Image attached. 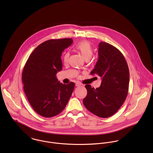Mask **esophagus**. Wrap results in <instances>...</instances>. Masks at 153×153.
I'll use <instances>...</instances> for the list:
<instances>
[{
	"mask_svg": "<svg viewBox=\"0 0 153 153\" xmlns=\"http://www.w3.org/2000/svg\"><path fill=\"white\" fill-rule=\"evenodd\" d=\"M75 85H76V87H80V86L82 85V84L81 82H76Z\"/></svg>",
	"mask_w": 153,
	"mask_h": 153,
	"instance_id": "1",
	"label": "esophagus"
}]
</instances>
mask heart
<instances>
[{"label": "heart", "mask_w": 153, "mask_h": 153, "mask_svg": "<svg viewBox=\"0 0 153 153\" xmlns=\"http://www.w3.org/2000/svg\"><path fill=\"white\" fill-rule=\"evenodd\" d=\"M76 49L80 53L83 59L85 61H88L92 56L94 49L92 46L89 42L84 41L79 42L76 46ZM69 54L66 53L63 56L64 62H67L69 58Z\"/></svg>", "instance_id": "b5f03b06"}]
</instances>
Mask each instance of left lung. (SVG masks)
I'll list each match as a JSON object with an SVG mask.
<instances>
[{
  "label": "left lung",
  "instance_id": "obj_1",
  "mask_svg": "<svg viewBox=\"0 0 153 153\" xmlns=\"http://www.w3.org/2000/svg\"><path fill=\"white\" fill-rule=\"evenodd\" d=\"M98 59L91 74L102 79L100 87H85L87 95L83 100L86 108L94 115L107 118L120 109L128 94L130 73L126 60L115 47L101 42L98 45Z\"/></svg>",
  "mask_w": 153,
  "mask_h": 153
}]
</instances>
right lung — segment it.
<instances>
[{"label":"right lung","instance_id":"add662e5","mask_svg":"<svg viewBox=\"0 0 153 153\" xmlns=\"http://www.w3.org/2000/svg\"><path fill=\"white\" fill-rule=\"evenodd\" d=\"M72 42L71 38L44 42L34 49L23 68L22 79L25 95L33 109L44 117L61 113L74 91V82L63 84L56 76L62 69V53Z\"/></svg>","mask_w":153,"mask_h":153}]
</instances>
